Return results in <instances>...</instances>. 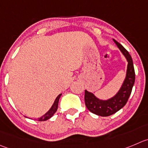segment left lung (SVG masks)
Masks as SVG:
<instances>
[{"label": "left lung", "instance_id": "8db88e82", "mask_svg": "<svg viewBox=\"0 0 148 148\" xmlns=\"http://www.w3.org/2000/svg\"><path fill=\"white\" fill-rule=\"evenodd\" d=\"M113 40L122 52V54L125 56L128 62L126 76L121 88L113 97L108 100L99 99L92 93L85 90L84 99L87 109L90 112L103 117L109 116L115 113L126 105L132 93L135 81V72L132 57L121 44L114 39Z\"/></svg>", "mask_w": 148, "mask_h": 148}]
</instances>
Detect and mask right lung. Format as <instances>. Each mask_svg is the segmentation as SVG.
Instances as JSON below:
<instances>
[{
	"mask_svg": "<svg viewBox=\"0 0 148 148\" xmlns=\"http://www.w3.org/2000/svg\"><path fill=\"white\" fill-rule=\"evenodd\" d=\"M61 95H62V94H60V95H59V96L56 98L55 101H54V104H53V105L51 106V108H50V110H49L48 111V112H46L45 115H43L42 117H40V119H37V120H38L39 121H44L48 120V119H49L50 118H51L52 116H53V115H54V114L56 112V111L57 110V108H58L59 100H60V97H61Z\"/></svg>",
	"mask_w": 148,
	"mask_h": 148,
	"instance_id": "1",
	"label": "right lung"
}]
</instances>
